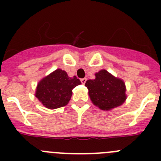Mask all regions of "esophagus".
Segmentation results:
<instances>
[{
    "label": "esophagus",
    "instance_id": "esophagus-1",
    "mask_svg": "<svg viewBox=\"0 0 161 161\" xmlns=\"http://www.w3.org/2000/svg\"><path fill=\"white\" fill-rule=\"evenodd\" d=\"M86 80H87V79H86V78H82V79L80 80V82H81L82 85H85V82H86Z\"/></svg>",
    "mask_w": 161,
    "mask_h": 161
}]
</instances>
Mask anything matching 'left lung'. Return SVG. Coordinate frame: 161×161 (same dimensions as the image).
I'll list each match as a JSON object with an SVG mask.
<instances>
[{
    "label": "left lung",
    "mask_w": 161,
    "mask_h": 161,
    "mask_svg": "<svg viewBox=\"0 0 161 161\" xmlns=\"http://www.w3.org/2000/svg\"><path fill=\"white\" fill-rule=\"evenodd\" d=\"M95 76L94 80H88L85 83L89 97L95 106L109 110L126 101V86L123 80L114 77L104 69L97 72Z\"/></svg>",
    "instance_id": "1"
}]
</instances>
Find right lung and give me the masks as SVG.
Wrapping results in <instances>:
<instances>
[{
    "label": "right lung",
    "instance_id": "add662e5",
    "mask_svg": "<svg viewBox=\"0 0 161 161\" xmlns=\"http://www.w3.org/2000/svg\"><path fill=\"white\" fill-rule=\"evenodd\" d=\"M80 84L76 76L69 77L65 71L56 69L38 82L35 97L48 109L63 107L70 101L72 89Z\"/></svg>",
    "mask_w": 161,
    "mask_h": 161
}]
</instances>
